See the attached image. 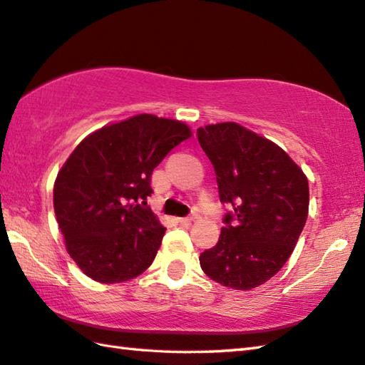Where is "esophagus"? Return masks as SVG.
I'll use <instances>...</instances> for the list:
<instances>
[{"mask_svg": "<svg viewBox=\"0 0 365 365\" xmlns=\"http://www.w3.org/2000/svg\"><path fill=\"white\" fill-rule=\"evenodd\" d=\"M195 218H196V215H195V213H192V215H190V217H187V218H178V223L190 225L191 221H195Z\"/></svg>", "mask_w": 365, "mask_h": 365, "instance_id": "34e87169", "label": "esophagus"}]
</instances>
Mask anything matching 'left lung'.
<instances>
[{"label":"left lung","instance_id":"left-lung-1","mask_svg":"<svg viewBox=\"0 0 365 365\" xmlns=\"http://www.w3.org/2000/svg\"><path fill=\"white\" fill-rule=\"evenodd\" d=\"M213 164L220 201L231 204L218 244L199 262L232 289H253L280 270L309 215V180L283 148L234 121L197 128Z\"/></svg>","mask_w":365,"mask_h":365}]
</instances>
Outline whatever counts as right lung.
I'll return each mask as SVG.
<instances>
[{"label": "right lung", "instance_id": "right-lung-1", "mask_svg": "<svg viewBox=\"0 0 365 365\" xmlns=\"http://www.w3.org/2000/svg\"><path fill=\"white\" fill-rule=\"evenodd\" d=\"M191 138L178 120L140 113L87 135L56 175L53 209L71 258L99 283L140 275L164 227L147 205L153 169Z\"/></svg>", "mask_w": 365, "mask_h": 365}]
</instances>
